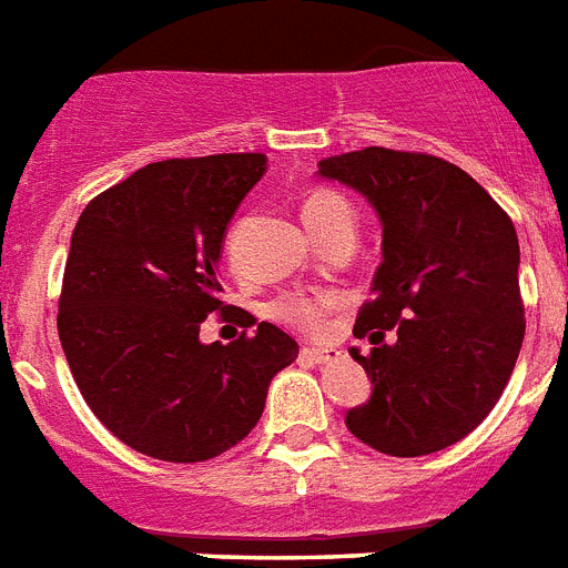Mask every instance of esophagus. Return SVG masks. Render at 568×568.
<instances>
[{
    "label": "esophagus",
    "instance_id": "obj_1",
    "mask_svg": "<svg viewBox=\"0 0 568 568\" xmlns=\"http://www.w3.org/2000/svg\"><path fill=\"white\" fill-rule=\"evenodd\" d=\"M300 356L308 358V362H315V364H329V362H338L341 349H335V347H303V353H300Z\"/></svg>",
    "mask_w": 568,
    "mask_h": 568
}]
</instances>
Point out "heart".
<instances>
[{
  "label": "heart",
  "instance_id": "heart-1",
  "mask_svg": "<svg viewBox=\"0 0 568 568\" xmlns=\"http://www.w3.org/2000/svg\"><path fill=\"white\" fill-rule=\"evenodd\" d=\"M349 215L353 219V206H349L347 197H341L338 192H329V189H317L312 195L303 201V221L308 224H326V221L344 219ZM233 242V239H230ZM326 306H329V300L324 297H285L280 306H276V315L285 317V321H292V324L303 326V329H315L321 326L326 315Z\"/></svg>",
  "mask_w": 568,
  "mask_h": 568
}]
</instances>
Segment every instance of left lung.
Segmentation results:
<instances>
[{
  "instance_id": "obj_1",
  "label": "left lung",
  "mask_w": 568,
  "mask_h": 568,
  "mask_svg": "<svg viewBox=\"0 0 568 568\" xmlns=\"http://www.w3.org/2000/svg\"><path fill=\"white\" fill-rule=\"evenodd\" d=\"M317 178L356 189L382 224L373 300L353 329L376 347L349 349L373 394L344 423L396 458L458 444L499 403L523 347L514 221L440 156L349 151L321 160Z\"/></svg>"
}]
</instances>
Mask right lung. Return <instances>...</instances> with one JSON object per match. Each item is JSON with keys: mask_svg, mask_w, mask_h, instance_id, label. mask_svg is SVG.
Here are the masks:
<instances>
[{"mask_svg": "<svg viewBox=\"0 0 568 568\" xmlns=\"http://www.w3.org/2000/svg\"><path fill=\"white\" fill-rule=\"evenodd\" d=\"M268 169L265 154L151 163L92 197L69 242L58 335L92 414L131 449L210 460L260 423L297 341L262 321L251 338L204 344L221 308L227 224Z\"/></svg>", "mask_w": 568, "mask_h": 568, "instance_id": "right-lung-1", "label": "right lung"}]
</instances>
